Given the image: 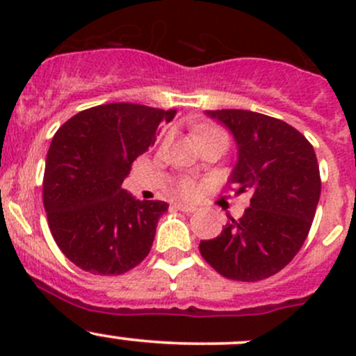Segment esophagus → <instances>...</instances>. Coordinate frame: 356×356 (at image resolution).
I'll list each match as a JSON object with an SVG mask.
<instances>
[{
  "mask_svg": "<svg viewBox=\"0 0 356 356\" xmlns=\"http://www.w3.org/2000/svg\"><path fill=\"white\" fill-rule=\"evenodd\" d=\"M174 208L175 210L186 211V213H193V211H196V207H193V204H186V203H174Z\"/></svg>",
  "mask_w": 356,
  "mask_h": 356,
  "instance_id": "34e87169",
  "label": "esophagus"
}]
</instances>
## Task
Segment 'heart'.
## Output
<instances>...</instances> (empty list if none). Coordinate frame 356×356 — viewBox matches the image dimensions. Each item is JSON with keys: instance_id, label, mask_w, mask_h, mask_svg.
Segmentation results:
<instances>
[{"instance_id": "heart-1", "label": "heart", "mask_w": 356, "mask_h": 356, "mask_svg": "<svg viewBox=\"0 0 356 356\" xmlns=\"http://www.w3.org/2000/svg\"><path fill=\"white\" fill-rule=\"evenodd\" d=\"M207 136H225L220 129H204V131L200 132V139L207 138ZM179 193L182 196H195L198 193V184H196L193 179H181L177 186Z\"/></svg>"}]
</instances>
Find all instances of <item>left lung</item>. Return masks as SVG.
Listing matches in <instances>:
<instances>
[{"label":"left lung","mask_w":356,"mask_h":356,"mask_svg":"<svg viewBox=\"0 0 356 356\" xmlns=\"http://www.w3.org/2000/svg\"><path fill=\"white\" fill-rule=\"evenodd\" d=\"M234 136L238 161L229 177L236 193H251L250 208L231 218L220 236L200 243V253L232 281L254 282L277 274L307 239L321 198L314 146L279 118L250 110H207Z\"/></svg>","instance_id":"8db88e82"}]
</instances>
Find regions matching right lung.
I'll use <instances>...</instances> for the list:
<instances>
[{
    "label": "right lung",
    "mask_w": 356,
    "mask_h": 356,
    "mask_svg": "<svg viewBox=\"0 0 356 356\" xmlns=\"http://www.w3.org/2000/svg\"><path fill=\"white\" fill-rule=\"evenodd\" d=\"M175 110L110 103L79 111L56 131L46 156L42 203L62 253L79 268L120 275L148 257L165 201L122 189L132 161L155 145Z\"/></svg>",
    "instance_id": "right-lung-1"
}]
</instances>
